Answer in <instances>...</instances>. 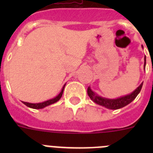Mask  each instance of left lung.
<instances>
[{"label":"left lung","mask_w":153,"mask_h":153,"mask_svg":"<svg viewBox=\"0 0 153 153\" xmlns=\"http://www.w3.org/2000/svg\"><path fill=\"white\" fill-rule=\"evenodd\" d=\"M145 63H144V67H146V56H145ZM143 83L140 85V86L138 87L135 91L132 92L129 95L125 96V97H120L118 99H115V100H110V99H106L102 98V97H100V96L97 95L96 93H93L91 90L90 87H88L87 89V93H88L89 97H90L92 100L96 103L100 105V106H105V107L108 108L110 109H120V108L124 107L125 106L130 103L132 100H134L135 98L137 97V95L140 93V90L143 86Z\"/></svg>","instance_id":"1"}]
</instances>
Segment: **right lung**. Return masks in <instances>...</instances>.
Listing matches in <instances>:
<instances>
[{
  "label": "right lung",
  "instance_id": "1",
  "mask_svg": "<svg viewBox=\"0 0 153 153\" xmlns=\"http://www.w3.org/2000/svg\"><path fill=\"white\" fill-rule=\"evenodd\" d=\"M64 87H65V85L63 86L61 92H60V94H59L57 97H56L53 99H51V100H49L45 101V102H40V103H30V102H23V103L25 104V105H26L27 106H28V107L33 108V109H42V108H44L46 107V106L51 105V104L54 103V102H57L58 100H60V99L61 98L62 95H63Z\"/></svg>",
  "mask_w": 153,
  "mask_h": 153
}]
</instances>
